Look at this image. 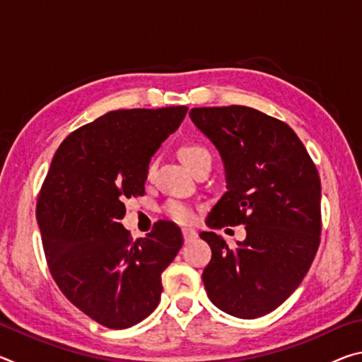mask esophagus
Instances as JSON below:
<instances>
[{
  "label": "esophagus",
  "mask_w": 362,
  "mask_h": 362,
  "mask_svg": "<svg viewBox=\"0 0 362 362\" xmlns=\"http://www.w3.org/2000/svg\"><path fill=\"white\" fill-rule=\"evenodd\" d=\"M182 235H183V240H185V243H189V241H193L194 238H198V233L192 228H183Z\"/></svg>",
  "instance_id": "34e87169"
}]
</instances>
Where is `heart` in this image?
Listing matches in <instances>:
<instances>
[{"label":"heart","instance_id":"b5f03b06","mask_svg":"<svg viewBox=\"0 0 362 362\" xmlns=\"http://www.w3.org/2000/svg\"><path fill=\"white\" fill-rule=\"evenodd\" d=\"M180 158H182V161L185 163L192 170L198 169L201 164L212 161L209 150H207L204 145L196 144V142H189V144L183 145L180 148ZM153 169H155V163H150L148 174L153 173ZM164 211H166V214L170 218L175 220V222H179V223H188L193 220L192 207H188L187 204L180 203V201H175V199L168 201L166 206H164Z\"/></svg>","mask_w":362,"mask_h":362}]
</instances>
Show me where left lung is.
Listing matches in <instances>:
<instances>
[{
	"label": "left lung",
	"instance_id": "1",
	"mask_svg": "<svg viewBox=\"0 0 362 362\" xmlns=\"http://www.w3.org/2000/svg\"><path fill=\"white\" fill-rule=\"evenodd\" d=\"M189 118L222 155L226 192L206 222L246 226L228 247L212 231L203 272L211 302L225 313L254 320L284 302L302 283L321 243V180L313 159L284 121L230 105L192 108Z\"/></svg>",
	"mask_w": 362,
	"mask_h": 362
}]
</instances>
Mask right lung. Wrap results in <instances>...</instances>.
Listing matches in <instances>:
<instances>
[{"instance_id": "obj_1", "label": "right lung", "mask_w": 362, "mask_h": 362, "mask_svg": "<svg viewBox=\"0 0 362 362\" xmlns=\"http://www.w3.org/2000/svg\"><path fill=\"white\" fill-rule=\"evenodd\" d=\"M187 107L115 110L73 131L52 158L36 201L42 249L70 302L110 329L145 320L179 252V226L158 220L142 240L122 226L124 201L145 194L148 163Z\"/></svg>"}]
</instances>
